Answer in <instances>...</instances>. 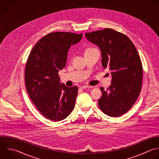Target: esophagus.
Here are the masks:
<instances>
[{"label": "esophagus", "instance_id": "34e87169", "mask_svg": "<svg viewBox=\"0 0 159 159\" xmlns=\"http://www.w3.org/2000/svg\"><path fill=\"white\" fill-rule=\"evenodd\" d=\"M93 86H87V85H85V86H83L81 87V89H87V88H92Z\"/></svg>", "mask_w": 159, "mask_h": 159}]
</instances>
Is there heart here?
<instances>
[{"instance_id": "1", "label": "heart", "mask_w": 159, "mask_h": 159, "mask_svg": "<svg viewBox=\"0 0 159 159\" xmlns=\"http://www.w3.org/2000/svg\"><path fill=\"white\" fill-rule=\"evenodd\" d=\"M96 51H98L96 48H93V47H89V48H88L85 50L84 55L88 54V53H93V52H96Z\"/></svg>"}]
</instances>
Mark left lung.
Listing matches in <instances>:
<instances>
[{"mask_svg":"<svg viewBox=\"0 0 159 159\" xmlns=\"http://www.w3.org/2000/svg\"><path fill=\"white\" fill-rule=\"evenodd\" d=\"M85 37L99 47L102 65L112 76L107 91L100 88L99 107L109 116H122L132 107L141 91L142 65L137 50L128 37L112 29L86 33Z\"/></svg>","mask_w":159,"mask_h":159,"instance_id":"1","label":"left lung"}]
</instances>
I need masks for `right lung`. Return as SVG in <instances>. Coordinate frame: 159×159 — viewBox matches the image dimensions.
Instances as JSON below:
<instances>
[{
    "mask_svg": "<svg viewBox=\"0 0 159 159\" xmlns=\"http://www.w3.org/2000/svg\"><path fill=\"white\" fill-rule=\"evenodd\" d=\"M82 37V34L66 32L50 33L35 44L29 55L25 70L27 91L37 109L50 120H63L75 107L78 88L61 84L58 71L66 66L71 46Z\"/></svg>",
    "mask_w": 159,
    "mask_h": 159,
    "instance_id": "add662e5",
    "label": "right lung"
}]
</instances>
